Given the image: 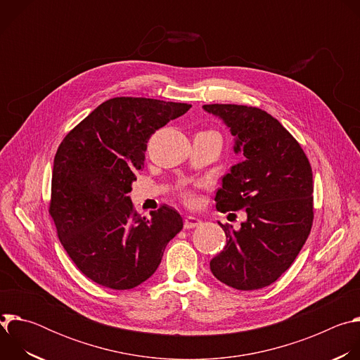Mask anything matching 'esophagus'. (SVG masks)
<instances>
[{
  "mask_svg": "<svg viewBox=\"0 0 360 360\" xmlns=\"http://www.w3.org/2000/svg\"><path fill=\"white\" fill-rule=\"evenodd\" d=\"M200 222L202 221L196 217H186L184 221V226H185V229H192V228H196L198 225H200Z\"/></svg>",
  "mask_w": 360,
  "mask_h": 360,
  "instance_id": "esophagus-1",
  "label": "esophagus"
}]
</instances>
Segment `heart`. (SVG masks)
Listing matches in <instances>:
<instances>
[{
	"label": "heart",
	"mask_w": 360,
	"mask_h": 360,
	"mask_svg": "<svg viewBox=\"0 0 360 360\" xmlns=\"http://www.w3.org/2000/svg\"><path fill=\"white\" fill-rule=\"evenodd\" d=\"M186 199H188V200H192V199H193V198H192V196H191V195H186Z\"/></svg>",
	"instance_id": "1"
}]
</instances>
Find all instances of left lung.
<instances>
[{
    "instance_id": "8db88e82",
    "label": "left lung",
    "mask_w": 360,
    "mask_h": 360,
    "mask_svg": "<svg viewBox=\"0 0 360 360\" xmlns=\"http://www.w3.org/2000/svg\"><path fill=\"white\" fill-rule=\"evenodd\" d=\"M203 111L219 118L235 136V164L217 191V210H245L240 229L222 225L224 250L210 266L222 283L253 290L274 283L296 259L314 221L312 168L303 149L268 112L246 105L212 104Z\"/></svg>"
}]
</instances>
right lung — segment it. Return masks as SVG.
I'll list each match as a JSON object with an SVG mask.
<instances>
[{
	"label": "right lung",
	"mask_w": 360,
	"mask_h": 360,
	"mask_svg": "<svg viewBox=\"0 0 360 360\" xmlns=\"http://www.w3.org/2000/svg\"><path fill=\"white\" fill-rule=\"evenodd\" d=\"M191 108L150 98H112L61 142L53 168L49 214L77 268L105 288L132 289L153 275L182 229L168 205L141 217L128 192L157 129Z\"/></svg>",
	"instance_id": "add662e5"
}]
</instances>
